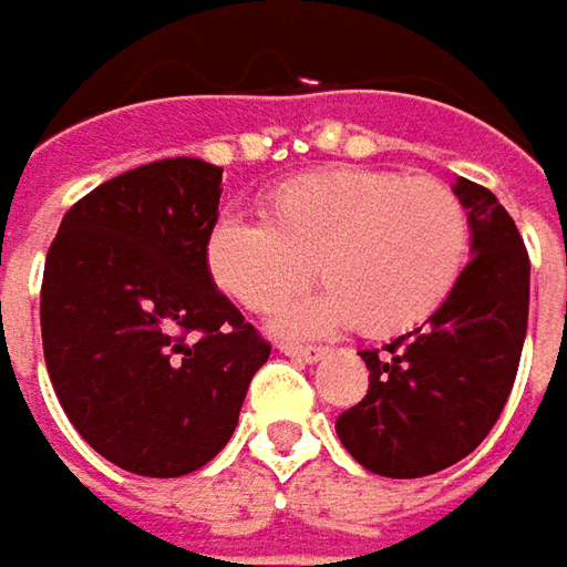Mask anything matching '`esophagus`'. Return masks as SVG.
Returning <instances> with one entry per match:
<instances>
[{
  "label": "esophagus",
  "instance_id": "34e87169",
  "mask_svg": "<svg viewBox=\"0 0 567 567\" xmlns=\"http://www.w3.org/2000/svg\"><path fill=\"white\" fill-rule=\"evenodd\" d=\"M280 353L299 362H318L324 360L328 350H324V347H302V343H280Z\"/></svg>",
  "mask_w": 567,
  "mask_h": 567
}]
</instances>
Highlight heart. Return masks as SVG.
I'll return each instance as SVG.
<instances>
[{
    "label": "heart",
    "mask_w": 567,
    "mask_h": 567,
    "mask_svg": "<svg viewBox=\"0 0 567 567\" xmlns=\"http://www.w3.org/2000/svg\"><path fill=\"white\" fill-rule=\"evenodd\" d=\"M207 271L249 312H271L316 277L324 293L274 321L280 334L343 324L369 338L413 331L435 316L470 255V217L439 179L334 166L268 195V224L220 217L207 233Z\"/></svg>",
    "instance_id": "1"
}]
</instances>
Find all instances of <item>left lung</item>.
Masks as SVG:
<instances>
[{
	"label": "left lung",
	"instance_id": "8db88e82",
	"mask_svg": "<svg viewBox=\"0 0 567 567\" xmlns=\"http://www.w3.org/2000/svg\"><path fill=\"white\" fill-rule=\"evenodd\" d=\"M470 217V265L445 306L360 353L369 394L338 416V439L362 467L416 480L464 461L512 394L527 338L530 258L512 214L489 188L454 183Z\"/></svg>",
	"mask_w": 567,
	"mask_h": 567
}]
</instances>
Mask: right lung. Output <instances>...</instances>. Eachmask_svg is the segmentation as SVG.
<instances>
[{"mask_svg":"<svg viewBox=\"0 0 567 567\" xmlns=\"http://www.w3.org/2000/svg\"><path fill=\"white\" fill-rule=\"evenodd\" d=\"M220 176L198 157L128 169L62 217L47 255L40 331L55 398L100 457L138 476L214 461L271 357L207 271Z\"/></svg>","mask_w":567,"mask_h":567,"instance_id":"add662e5","label":"right lung"}]
</instances>
